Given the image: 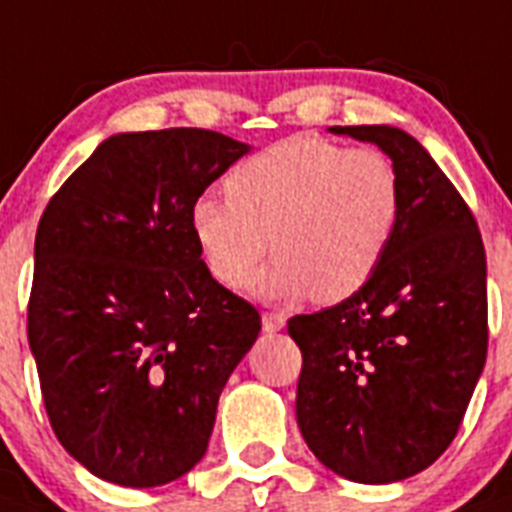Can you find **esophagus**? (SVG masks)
Instances as JSON below:
<instances>
[{
  "label": "esophagus",
  "mask_w": 512,
  "mask_h": 512,
  "mask_svg": "<svg viewBox=\"0 0 512 512\" xmlns=\"http://www.w3.org/2000/svg\"><path fill=\"white\" fill-rule=\"evenodd\" d=\"M286 327V314L281 311H265L262 314V330L265 332H278Z\"/></svg>",
  "instance_id": "obj_1"
}]
</instances>
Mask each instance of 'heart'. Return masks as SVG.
Returning a JSON list of instances; mask_svg holds the SVG:
<instances>
[{"mask_svg": "<svg viewBox=\"0 0 512 512\" xmlns=\"http://www.w3.org/2000/svg\"><path fill=\"white\" fill-rule=\"evenodd\" d=\"M226 195L190 211L195 242L219 283L237 288L268 252L252 288L275 301L337 304L361 291L389 252L402 182L384 151L291 136L226 177Z\"/></svg>", "mask_w": 512, "mask_h": 512, "instance_id": "1", "label": "heart"}]
</instances>
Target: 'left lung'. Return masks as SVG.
I'll return each instance as SVG.
<instances>
[{"instance_id": "left-lung-1", "label": "left lung", "mask_w": 512, "mask_h": 512, "mask_svg": "<svg viewBox=\"0 0 512 512\" xmlns=\"http://www.w3.org/2000/svg\"><path fill=\"white\" fill-rule=\"evenodd\" d=\"M394 162L402 216L371 281L330 309L288 319L301 348L296 420L340 477L389 484L428 469L459 433L487 361L482 234L410 133L332 126Z\"/></svg>"}]
</instances>
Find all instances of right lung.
I'll return each mask as SVG.
<instances>
[{
  "instance_id": "1",
  "label": "right lung",
  "mask_w": 512,
  "mask_h": 512,
  "mask_svg": "<svg viewBox=\"0 0 512 512\" xmlns=\"http://www.w3.org/2000/svg\"><path fill=\"white\" fill-rule=\"evenodd\" d=\"M250 151L206 128L118 133L48 201L28 304L61 446L123 487L188 474L260 314L213 281L190 211Z\"/></svg>"
}]
</instances>
